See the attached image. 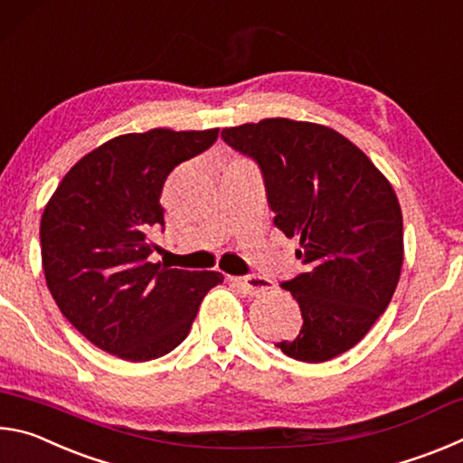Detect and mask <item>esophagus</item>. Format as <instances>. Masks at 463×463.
<instances>
[{
    "mask_svg": "<svg viewBox=\"0 0 463 463\" xmlns=\"http://www.w3.org/2000/svg\"><path fill=\"white\" fill-rule=\"evenodd\" d=\"M232 284H237L242 292L249 294V296H260L265 294L268 289H271L273 286L268 284V281L257 278V276H245V278H231Z\"/></svg>",
    "mask_w": 463,
    "mask_h": 463,
    "instance_id": "1",
    "label": "esophagus"
}]
</instances>
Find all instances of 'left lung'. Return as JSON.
Masks as SVG:
<instances>
[{"label": "left lung", "mask_w": 463, "mask_h": 463, "mask_svg": "<svg viewBox=\"0 0 463 463\" xmlns=\"http://www.w3.org/2000/svg\"><path fill=\"white\" fill-rule=\"evenodd\" d=\"M222 140L261 171L273 224L300 239L304 271L281 288L300 304L288 357L320 364L364 339L388 308L404 257L401 203L373 163L333 128L268 118Z\"/></svg>", "instance_id": "1"}]
</instances>
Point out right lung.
Masks as SVG:
<instances>
[{"mask_svg": "<svg viewBox=\"0 0 463 463\" xmlns=\"http://www.w3.org/2000/svg\"><path fill=\"white\" fill-rule=\"evenodd\" d=\"M218 128H155L108 140L62 177L41 221L43 269L69 323L127 362L174 351L190 333L218 271L151 263L165 229L161 192L179 163L208 151Z\"/></svg>", "mask_w": 463, "mask_h": 463, "instance_id": "add662e5", "label": "right lung"}]
</instances>
